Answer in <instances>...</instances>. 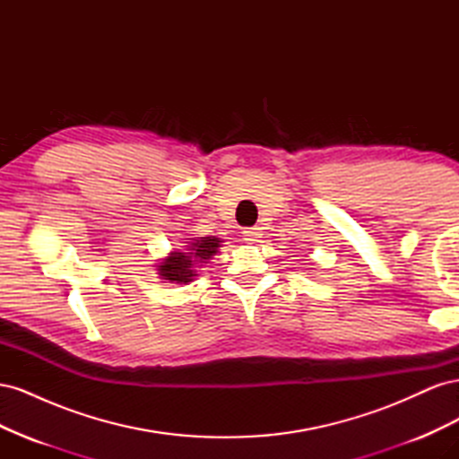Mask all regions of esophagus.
<instances>
[{"label": "esophagus", "mask_w": 459, "mask_h": 459, "mask_svg": "<svg viewBox=\"0 0 459 459\" xmlns=\"http://www.w3.org/2000/svg\"><path fill=\"white\" fill-rule=\"evenodd\" d=\"M243 238H245V241H248V243L258 241V238H262V228H260V226H253V228L243 230Z\"/></svg>", "instance_id": "1"}]
</instances>
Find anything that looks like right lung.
Returning a JSON list of instances; mask_svg holds the SVG:
<instances>
[{"label":"right lung","mask_w":459,"mask_h":459,"mask_svg":"<svg viewBox=\"0 0 459 459\" xmlns=\"http://www.w3.org/2000/svg\"><path fill=\"white\" fill-rule=\"evenodd\" d=\"M218 243V238H199L195 243L186 245L187 248L182 253H174L160 264V275L172 283H189L191 277L195 275L197 264L211 258L220 247Z\"/></svg>","instance_id":"1"}]
</instances>
